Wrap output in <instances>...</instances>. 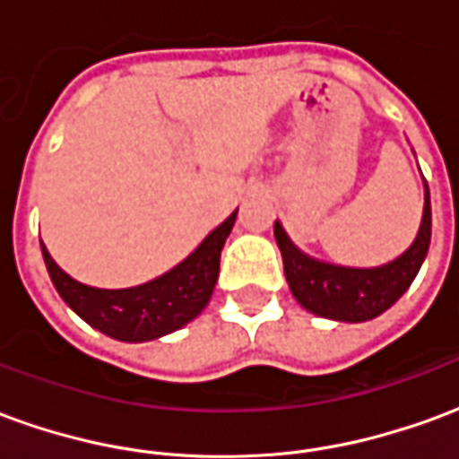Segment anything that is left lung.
I'll use <instances>...</instances> for the list:
<instances>
[{"label": "left lung", "mask_w": 459, "mask_h": 459, "mask_svg": "<svg viewBox=\"0 0 459 459\" xmlns=\"http://www.w3.org/2000/svg\"><path fill=\"white\" fill-rule=\"evenodd\" d=\"M275 240L282 253L285 278L302 307L337 322L378 317L411 288L430 246V191L425 181V206L413 246L381 268H344L305 255L275 221Z\"/></svg>", "instance_id": "left-lung-1"}]
</instances>
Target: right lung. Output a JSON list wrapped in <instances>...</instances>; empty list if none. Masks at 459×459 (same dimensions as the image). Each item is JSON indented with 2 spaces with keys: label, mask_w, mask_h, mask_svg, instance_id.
Here are the masks:
<instances>
[{
  "label": "right lung",
  "mask_w": 459,
  "mask_h": 459,
  "mask_svg": "<svg viewBox=\"0 0 459 459\" xmlns=\"http://www.w3.org/2000/svg\"><path fill=\"white\" fill-rule=\"evenodd\" d=\"M236 213L238 211L211 230L199 248L177 268L137 288H91L58 268L44 243L41 253L54 288L78 317L120 342H150L189 325L209 305L219 280L221 250L236 223Z\"/></svg>",
  "instance_id": "add662e5"
}]
</instances>
